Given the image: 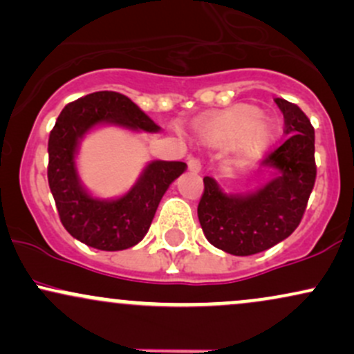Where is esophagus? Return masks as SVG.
Instances as JSON below:
<instances>
[{"instance_id":"esophagus-1","label":"esophagus","mask_w":354,"mask_h":354,"mask_svg":"<svg viewBox=\"0 0 354 354\" xmlns=\"http://www.w3.org/2000/svg\"><path fill=\"white\" fill-rule=\"evenodd\" d=\"M188 169L193 173H200L201 171V161L196 160V158H189L188 160Z\"/></svg>"}]
</instances>
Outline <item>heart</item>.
I'll use <instances>...</instances> for the list:
<instances>
[{"mask_svg": "<svg viewBox=\"0 0 354 354\" xmlns=\"http://www.w3.org/2000/svg\"><path fill=\"white\" fill-rule=\"evenodd\" d=\"M196 133L206 146H231L241 160H254L273 141L276 129L270 120L263 118L258 106L241 103L201 118Z\"/></svg>", "mask_w": 354, "mask_h": 354, "instance_id": "1", "label": "heart"}]
</instances>
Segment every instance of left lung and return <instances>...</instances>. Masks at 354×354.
Segmentation results:
<instances>
[{
  "label": "left lung",
  "mask_w": 354,
  "mask_h": 354,
  "mask_svg": "<svg viewBox=\"0 0 354 354\" xmlns=\"http://www.w3.org/2000/svg\"><path fill=\"white\" fill-rule=\"evenodd\" d=\"M288 140L271 151L263 166L274 178L251 194H225L205 176L198 205L203 233L213 246L234 256L270 250L298 228L316 181L315 128L295 103L276 98Z\"/></svg>",
  "instance_id": "1"
}]
</instances>
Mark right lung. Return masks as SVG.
<instances>
[{
    "mask_svg": "<svg viewBox=\"0 0 354 354\" xmlns=\"http://www.w3.org/2000/svg\"><path fill=\"white\" fill-rule=\"evenodd\" d=\"M111 123L129 129H160L128 96L96 91L66 104L48 140V183L64 230L84 245L120 251L138 245L156 213L161 198L186 169L181 161H153L124 196L96 200L81 186L75 156L78 143L93 126Z\"/></svg>",
    "mask_w": 354,
    "mask_h": 354,
    "instance_id": "obj_1",
    "label": "right lung"
}]
</instances>
